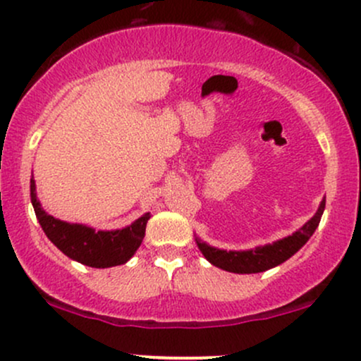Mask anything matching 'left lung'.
I'll list each match as a JSON object with an SVG mask.
<instances>
[{
  "mask_svg": "<svg viewBox=\"0 0 361 361\" xmlns=\"http://www.w3.org/2000/svg\"><path fill=\"white\" fill-rule=\"evenodd\" d=\"M324 209H326V197L320 202L315 216L307 221L298 231L286 236L283 240H277L274 243L264 245V247H255L250 250H221V248L211 247L200 238H195L197 247L200 248L202 255L216 267L223 271L235 272V274H257V272L269 271L276 265L286 262L290 257L295 255L300 248L310 240L314 235L317 226L320 223Z\"/></svg>",
  "mask_w": 361,
  "mask_h": 361,
  "instance_id": "1",
  "label": "left lung"
}]
</instances>
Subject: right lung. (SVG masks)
I'll return each instance as SVG.
<instances>
[{
	"instance_id": "obj_1",
	"label": "right lung",
	"mask_w": 361,
	"mask_h": 361,
	"mask_svg": "<svg viewBox=\"0 0 361 361\" xmlns=\"http://www.w3.org/2000/svg\"><path fill=\"white\" fill-rule=\"evenodd\" d=\"M30 202L47 238L71 260L96 269L128 262L140 247L145 236V226L150 219V212H145L132 224L113 231H96L85 224L65 223L42 209L35 193L34 176L30 178Z\"/></svg>"
}]
</instances>
